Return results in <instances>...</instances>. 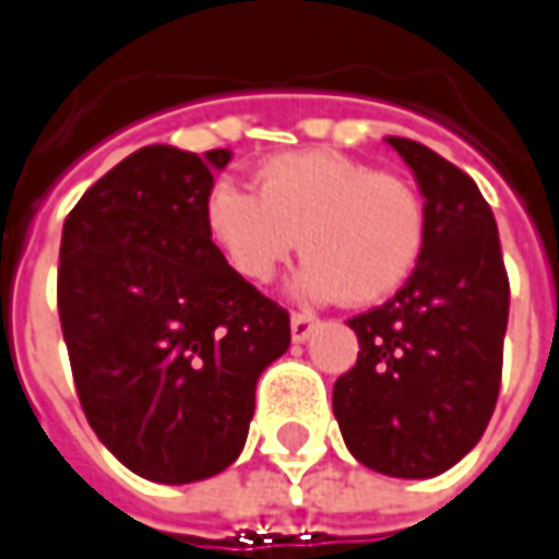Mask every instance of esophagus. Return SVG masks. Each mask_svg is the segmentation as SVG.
<instances>
[{"instance_id": "34e87169", "label": "esophagus", "mask_w": 559, "mask_h": 559, "mask_svg": "<svg viewBox=\"0 0 559 559\" xmlns=\"http://www.w3.org/2000/svg\"><path fill=\"white\" fill-rule=\"evenodd\" d=\"M314 328H318V318H314L311 311H294V318H290V333H294V343H306Z\"/></svg>"}]
</instances>
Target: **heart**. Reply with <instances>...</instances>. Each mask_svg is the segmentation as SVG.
I'll return each instance as SVG.
<instances>
[{"label":"heart","instance_id":"obj_1","mask_svg":"<svg viewBox=\"0 0 559 559\" xmlns=\"http://www.w3.org/2000/svg\"><path fill=\"white\" fill-rule=\"evenodd\" d=\"M207 238L245 281L265 284L294 250L311 257L299 290L370 306L419 265L428 238L423 195L333 150L284 152L257 168V195L216 180L204 195Z\"/></svg>","mask_w":559,"mask_h":559}]
</instances>
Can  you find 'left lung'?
<instances>
[{"instance_id":"left-lung-1","label":"left lung","mask_w":559,"mask_h":559,"mask_svg":"<svg viewBox=\"0 0 559 559\" xmlns=\"http://www.w3.org/2000/svg\"><path fill=\"white\" fill-rule=\"evenodd\" d=\"M389 143L419 180L428 238L407 284L348 321L360 352L333 385V413L360 465L419 480L453 468L487 431L511 287L477 183L416 140Z\"/></svg>"}]
</instances>
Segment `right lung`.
<instances>
[{"label": "right lung", "mask_w": 559, "mask_h": 559, "mask_svg": "<svg viewBox=\"0 0 559 559\" xmlns=\"http://www.w3.org/2000/svg\"><path fill=\"white\" fill-rule=\"evenodd\" d=\"M229 158L143 146L63 223L57 311L79 404L106 450L155 484L229 468L257 379L290 345L287 309L204 229V195Z\"/></svg>", "instance_id": "right-lung-1"}]
</instances>
